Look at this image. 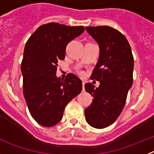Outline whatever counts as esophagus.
Returning <instances> with one entry per match:
<instances>
[{"instance_id":"1","label":"esophagus","mask_w":154,"mask_h":154,"mask_svg":"<svg viewBox=\"0 0 154 154\" xmlns=\"http://www.w3.org/2000/svg\"><path fill=\"white\" fill-rule=\"evenodd\" d=\"M85 81H83V83H82V85H83V91H85Z\"/></svg>"}]
</instances>
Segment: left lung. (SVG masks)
<instances>
[{"mask_svg": "<svg viewBox=\"0 0 154 154\" xmlns=\"http://www.w3.org/2000/svg\"><path fill=\"white\" fill-rule=\"evenodd\" d=\"M99 45V59L91 79L100 82L98 88L85 84V90L93 96L91 105L85 110L91 126L103 129L112 124L125 106L127 94L133 85L134 61L126 38L109 26L86 27Z\"/></svg>", "mask_w": 154, "mask_h": 154, "instance_id": "1", "label": "left lung"}]
</instances>
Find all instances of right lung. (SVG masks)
I'll list each match as a JSON object with an SVG mask.
<instances>
[{
    "label": "right lung",
    "mask_w": 154,
    "mask_h": 154,
    "mask_svg": "<svg viewBox=\"0 0 154 154\" xmlns=\"http://www.w3.org/2000/svg\"><path fill=\"white\" fill-rule=\"evenodd\" d=\"M84 32V26L51 22L38 27L25 44L21 65L24 97L31 116L41 125H57L66 105L82 91L77 76L69 73L63 80L56 73L67 44Z\"/></svg>",
    "instance_id": "obj_1"
}]
</instances>
